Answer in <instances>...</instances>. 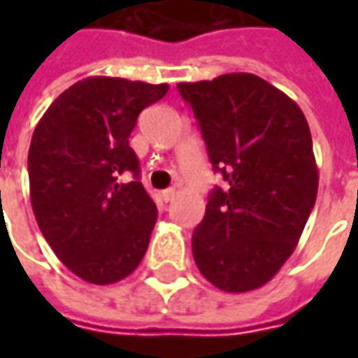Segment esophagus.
<instances>
[{"label":"esophagus","mask_w":358,"mask_h":358,"mask_svg":"<svg viewBox=\"0 0 358 358\" xmlns=\"http://www.w3.org/2000/svg\"><path fill=\"white\" fill-rule=\"evenodd\" d=\"M176 194H178V192H176L174 187H171V189H164V192H163V199H164V201H166V203L172 201V199L176 197Z\"/></svg>","instance_id":"esophagus-1"}]
</instances>
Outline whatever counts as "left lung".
<instances>
[{
  "instance_id": "1",
  "label": "left lung",
  "mask_w": 358,
  "mask_h": 358,
  "mask_svg": "<svg viewBox=\"0 0 358 358\" xmlns=\"http://www.w3.org/2000/svg\"><path fill=\"white\" fill-rule=\"evenodd\" d=\"M226 187L209 195L192 236L197 268L230 293L253 292L289 259L318 192L313 138L299 105L249 73L180 82Z\"/></svg>"
}]
</instances>
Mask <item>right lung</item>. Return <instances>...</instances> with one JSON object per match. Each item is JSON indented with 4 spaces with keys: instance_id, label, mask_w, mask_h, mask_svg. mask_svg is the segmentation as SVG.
<instances>
[{
    "instance_id": "add662e5",
    "label": "right lung",
    "mask_w": 358,
    "mask_h": 358,
    "mask_svg": "<svg viewBox=\"0 0 358 358\" xmlns=\"http://www.w3.org/2000/svg\"><path fill=\"white\" fill-rule=\"evenodd\" d=\"M166 92L169 84L90 76L59 95L32 134L36 222L59 261L90 284L122 280L148 251L157 205L128 138L138 115Z\"/></svg>"
}]
</instances>
